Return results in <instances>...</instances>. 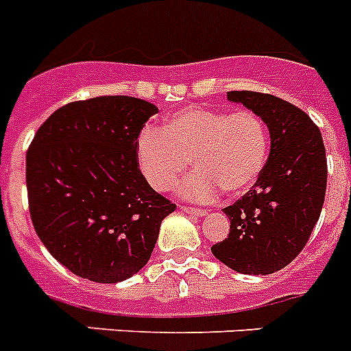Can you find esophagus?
Listing matches in <instances>:
<instances>
[{"instance_id":"1","label":"esophagus","mask_w":351,"mask_h":351,"mask_svg":"<svg viewBox=\"0 0 351 351\" xmlns=\"http://www.w3.org/2000/svg\"><path fill=\"white\" fill-rule=\"evenodd\" d=\"M182 209H184L186 213H190V215H193V217H204V215H208V211H206V209L190 208V206H182Z\"/></svg>"}]
</instances>
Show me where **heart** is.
Segmentation results:
<instances>
[{"instance_id": "obj_1", "label": "heart", "mask_w": 351, "mask_h": 351, "mask_svg": "<svg viewBox=\"0 0 351 351\" xmlns=\"http://www.w3.org/2000/svg\"><path fill=\"white\" fill-rule=\"evenodd\" d=\"M269 156L266 122L252 110L226 112L188 106L170 115L161 130L145 128L136 138V161L156 191H169L181 173L184 199L208 202L220 193L239 197L256 184Z\"/></svg>"}]
</instances>
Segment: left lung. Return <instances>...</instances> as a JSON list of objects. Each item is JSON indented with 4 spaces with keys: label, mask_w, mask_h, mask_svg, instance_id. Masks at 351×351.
I'll use <instances>...</instances> for the list:
<instances>
[{
    "label": "left lung",
    "mask_w": 351,
    "mask_h": 351,
    "mask_svg": "<svg viewBox=\"0 0 351 351\" xmlns=\"http://www.w3.org/2000/svg\"><path fill=\"white\" fill-rule=\"evenodd\" d=\"M266 122L269 156L252 190L223 208L230 230L213 245V256L234 271L269 275L302 252L319 218L326 191V156L322 133L295 104L271 94L232 90Z\"/></svg>",
    "instance_id": "left-lung-1"
}]
</instances>
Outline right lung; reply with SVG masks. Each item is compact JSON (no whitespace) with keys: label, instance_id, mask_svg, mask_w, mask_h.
<instances>
[{"label":"right lung","instance_id":"1","mask_svg":"<svg viewBox=\"0 0 351 351\" xmlns=\"http://www.w3.org/2000/svg\"><path fill=\"white\" fill-rule=\"evenodd\" d=\"M154 113V104L128 95L74 101L47 117L29 143L33 227L77 277L103 284L133 277L176 209L149 186L136 161V138Z\"/></svg>","mask_w":351,"mask_h":351}]
</instances>
